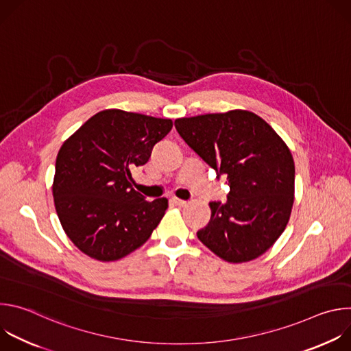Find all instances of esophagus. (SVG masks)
I'll list each match as a JSON object with an SVG mask.
<instances>
[{
	"mask_svg": "<svg viewBox=\"0 0 351 351\" xmlns=\"http://www.w3.org/2000/svg\"><path fill=\"white\" fill-rule=\"evenodd\" d=\"M172 202H173L176 206H179V207H184V206L187 204V202H184V199H180V198H176V197L172 198Z\"/></svg>",
	"mask_w": 351,
	"mask_h": 351,
	"instance_id": "obj_1",
	"label": "esophagus"
}]
</instances>
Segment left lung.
I'll use <instances>...</instances> for the list:
<instances>
[{
  "instance_id": "obj_1",
  "label": "left lung",
  "mask_w": 351,
  "mask_h": 351,
  "mask_svg": "<svg viewBox=\"0 0 351 351\" xmlns=\"http://www.w3.org/2000/svg\"><path fill=\"white\" fill-rule=\"evenodd\" d=\"M175 128L230 189L210 203L211 219L197 237L233 264L263 256L283 233L294 202V161L286 143L244 110L179 118Z\"/></svg>"
}]
</instances>
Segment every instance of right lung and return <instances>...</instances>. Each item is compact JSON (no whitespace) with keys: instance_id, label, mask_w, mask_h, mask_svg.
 <instances>
[{"instance_id":"1","label":"right lung","mask_w":351,"mask_h":351,"mask_svg":"<svg viewBox=\"0 0 351 351\" xmlns=\"http://www.w3.org/2000/svg\"><path fill=\"white\" fill-rule=\"evenodd\" d=\"M171 119L104 110L60 148L53 183L60 222L86 256L117 261L143 245L161 222L165 197L145 202L132 172L144 165Z\"/></svg>"}]
</instances>
